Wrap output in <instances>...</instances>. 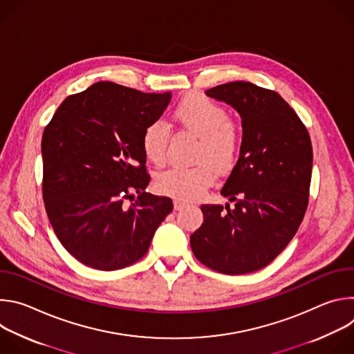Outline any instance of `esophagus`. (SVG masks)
I'll use <instances>...</instances> for the list:
<instances>
[{"instance_id":"obj_1","label":"esophagus","mask_w":354,"mask_h":354,"mask_svg":"<svg viewBox=\"0 0 354 354\" xmlns=\"http://www.w3.org/2000/svg\"><path fill=\"white\" fill-rule=\"evenodd\" d=\"M187 206V203H185V201H182V200H179V198H175L174 200V207H175V210H182V209H185Z\"/></svg>"}]
</instances>
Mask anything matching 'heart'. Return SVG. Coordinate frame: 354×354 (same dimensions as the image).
<instances>
[{"instance_id": "1", "label": "heart", "mask_w": 354, "mask_h": 354, "mask_svg": "<svg viewBox=\"0 0 354 354\" xmlns=\"http://www.w3.org/2000/svg\"><path fill=\"white\" fill-rule=\"evenodd\" d=\"M175 118L185 130L200 140L193 168H171L157 175L160 193L179 200H194L216 179V173L230 172L238 161L242 147V129L231 120L228 112L206 96L185 97L175 109ZM169 126L157 120L142 133V151L149 162L161 167L167 161Z\"/></svg>"}]
</instances>
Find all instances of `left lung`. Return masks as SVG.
Returning a JSON list of instances; mask_svg holds the SVG:
<instances>
[{
  "mask_svg": "<svg viewBox=\"0 0 354 354\" xmlns=\"http://www.w3.org/2000/svg\"><path fill=\"white\" fill-rule=\"evenodd\" d=\"M241 116L239 158L221 189L235 201L203 205V224L190 235L194 257L224 274L268 266L304 218L313 172L307 127L274 91L235 81L206 91Z\"/></svg>",
  "mask_w": 354,
  "mask_h": 354,
  "instance_id": "left-lung-1",
  "label": "left lung"
}]
</instances>
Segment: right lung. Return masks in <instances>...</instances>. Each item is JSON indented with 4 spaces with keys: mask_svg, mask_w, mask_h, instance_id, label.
<instances>
[{
    "mask_svg": "<svg viewBox=\"0 0 354 354\" xmlns=\"http://www.w3.org/2000/svg\"><path fill=\"white\" fill-rule=\"evenodd\" d=\"M171 96L96 82L66 97L46 126V213L62 245L85 266L109 272L136 263L172 212L169 197L145 192L149 175L141 144Z\"/></svg>",
    "mask_w": 354,
    "mask_h": 354,
    "instance_id": "right-lung-1",
    "label": "right lung"
}]
</instances>
